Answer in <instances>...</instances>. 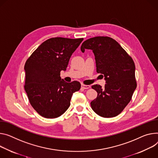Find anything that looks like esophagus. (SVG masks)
<instances>
[{"instance_id": "esophagus-1", "label": "esophagus", "mask_w": 158, "mask_h": 158, "mask_svg": "<svg viewBox=\"0 0 158 158\" xmlns=\"http://www.w3.org/2000/svg\"><path fill=\"white\" fill-rule=\"evenodd\" d=\"M81 88H82L83 89H88L90 88L91 86H90V85H89L82 84V85H81Z\"/></svg>"}]
</instances>
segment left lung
<instances>
[{"label": "left lung", "instance_id": "8db88e82", "mask_svg": "<svg viewBox=\"0 0 158 158\" xmlns=\"http://www.w3.org/2000/svg\"><path fill=\"white\" fill-rule=\"evenodd\" d=\"M93 50L96 72L105 77V88L93 85L98 93L91 102L93 110L105 118L117 116L132 99L136 89L135 64L117 41L108 36H96L84 41L81 47Z\"/></svg>", "mask_w": 158, "mask_h": 158}]
</instances>
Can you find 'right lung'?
<instances>
[{
  "mask_svg": "<svg viewBox=\"0 0 158 158\" xmlns=\"http://www.w3.org/2000/svg\"><path fill=\"white\" fill-rule=\"evenodd\" d=\"M83 38H50L26 60L24 89L33 108L41 116L55 118L69 108L73 93L81 88L77 81L66 82L60 77L70 56Z\"/></svg>",
  "mask_w": 158,
  "mask_h": 158,
  "instance_id": "right-lung-1",
  "label": "right lung"
}]
</instances>
